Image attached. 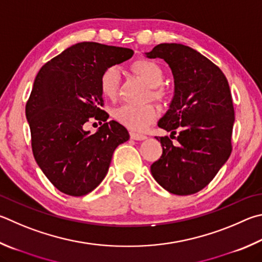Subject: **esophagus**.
I'll return each mask as SVG.
<instances>
[{"mask_svg":"<svg viewBox=\"0 0 262 262\" xmlns=\"http://www.w3.org/2000/svg\"><path fill=\"white\" fill-rule=\"evenodd\" d=\"M130 139L132 140H135V141H143L146 140V136L145 135H142V134H137V133L134 132H130Z\"/></svg>","mask_w":262,"mask_h":262,"instance_id":"1","label":"esophagus"}]
</instances>
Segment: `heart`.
Masks as SVG:
<instances>
[{"mask_svg":"<svg viewBox=\"0 0 262 262\" xmlns=\"http://www.w3.org/2000/svg\"><path fill=\"white\" fill-rule=\"evenodd\" d=\"M133 72L136 73L150 87L151 97L161 101L165 97V92L160 85L163 84L165 74L161 66L150 59H139L132 65ZM120 83V70L118 66H108L103 71L99 78V88L104 97L113 98L117 95ZM113 118L133 130L144 129L155 121L157 112L154 105H130L123 104L113 111Z\"/></svg>","mask_w":262,"mask_h":262,"instance_id":"heart-1","label":"heart"}]
</instances>
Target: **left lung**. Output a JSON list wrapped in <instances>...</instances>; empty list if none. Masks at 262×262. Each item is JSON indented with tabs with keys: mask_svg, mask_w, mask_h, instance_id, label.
<instances>
[{
	"mask_svg": "<svg viewBox=\"0 0 262 262\" xmlns=\"http://www.w3.org/2000/svg\"><path fill=\"white\" fill-rule=\"evenodd\" d=\"M172 70L174 96L158 126L175 135L156 137L163 146L151 174L168 192L187 196L211 182L231 154L235 112L228 80L201 52L180 43H160L144 54Z\"/></svg>",
	"mask_w": 262,
	"mask_h": 262,
	"instance_id": "left-lung-1",
	"label": "left lung"
}]
</instances>
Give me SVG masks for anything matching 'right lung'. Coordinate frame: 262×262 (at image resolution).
<instances>
[{
	"label": "right lung",
	"mask_w": 262,
	"mask_h": 262,
	"mask_svg": "<svg viewBox=\"0 0 262 262\" xmlns=\"http://www.w3.org/2000/svg\"><path fill=\"white\" fill-rule=\"evenodd\" d=\"M134 51L96 42H80L42 66L26 104V119L36 164L50 182L66 194L84 196L107 174L116 147L129 140L120 123H103L96 133L84 130L101 110L99 78L108 66L132 58Z\"/></svg>",
	"instance_id": "add662e5"
}]
</instances>
